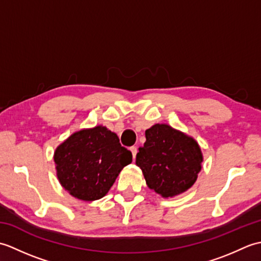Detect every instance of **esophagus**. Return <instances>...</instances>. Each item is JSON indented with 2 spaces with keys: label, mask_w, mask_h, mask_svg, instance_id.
Returning a JSON list of instances; mask_svg holds the SVG:
<instances>
[{
  "label": "esophagus",
  "mask_w": 261,
  "mask_h": 261,
  "mask_svg": "<svg viewBox=\"0 0 261 261\" xmlns=\"http://www.w3.org/2000/svg\"><path fill=\"white\" fill-rule=\"evenodd\" d=\"M130 150H131V152H132V157H134V159H135V158H136V156H137V152H138V149H137V147H136V146L131 147V148H130Z\"/></svg>",
  "instance_id": "esophagus-1"
}]
</instances>
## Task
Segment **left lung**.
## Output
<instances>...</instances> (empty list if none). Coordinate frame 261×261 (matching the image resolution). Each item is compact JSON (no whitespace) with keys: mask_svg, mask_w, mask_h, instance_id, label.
<instances>
[{"mask_svg":"<svg viewBox=\"0 0 261 261\" xmlns=\"http://www.w3.org/2000/svg\"><path fill=\"white\" fill-rule=\"evenodd\" d=\"M202 162L197 142L167 124L146 130V142L136 158L148 187L163 197L178 195L192 187Z\"/></svg>","mask_w":261,"mask_h":261,"instance_id":"1","label":"left lung"}]
</instances>
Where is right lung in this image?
Returning <instances> with one entry per match:
<instances>
[{
    "label": "right lung",
    "mask_w": 261,
    "mask_h": 261,
    "mask_svg": "<svg viewBox=\"0 0 261 261\" xmlns=\"http://www.w3.org/2000/svg\"><path fill=\"white\" fill-rule=\"evenodd\" d=\"M60 184L82 201L102 198L114 184L132 153L105 126L81 130L60 145L54 156Z\"/></svg>",
    "instance_id": "1"
}]
</instances>
